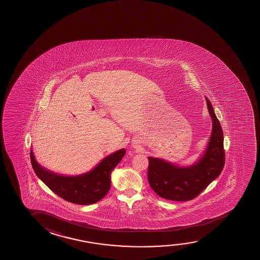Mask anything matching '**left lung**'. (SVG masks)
<instances>
[{
	"label": "left lung",
	"mask_w": 260,
	"mask_h": 260,
	"mask_svg": "<svg viewBox=\"0 0 260 260\" xmlns=\"http://www.w3.org/2000/svg\"><path fill=\"white\" fill-rule=\"evenodd\" d=\"M206 100L213 119V130L206 152L198 162L185 168L148 157V181L160 198L171 201H189L221 174L225 163L223 132L213 106L207 98Z\"/></svg>",
	"instance_id": "obj_1"
}]
</instances>
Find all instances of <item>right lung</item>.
<instances>
[{"instance_id":"right-lung-1","label":"right lung","mask_w":260,"mask_h":260,"mask_svg":"<svg viewBox=\"0 0 260 260\" xmlns=\"http://www.w3.org/2000/svg\"><path fill=\"white\" fill-rule=\"evenodd\" d=\"M125 154L121 149L106 157L92 171L79 176H62L40 166L30 151L32 168L36 175L54 194L77 205H91L104 198L110 188V173Z\"/></svg>"}]
</instances>
